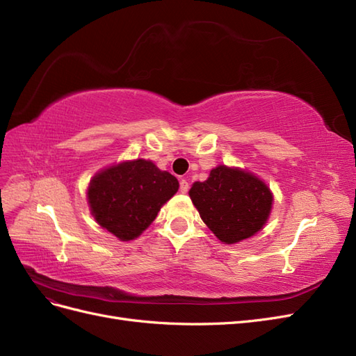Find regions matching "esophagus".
<instances>
[{
	"label": "esophagus",
	"instance_id": "1",
	"mask_svg": "<svg viewBox=\"0 0 356 356\" xmlns=\"http://www.w3.org/2000/svg\"><path fill=\"white\" fill-rule=\"evenodd\" d=\"M188 191H189V183H188V180L181 179V180H180V192H181V193H186Z\"/></svg>",
	"mask_w": 356,
	"mask_h": 356
}]
</instances>
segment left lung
Here are the masks:
<instances>
[{
	"instance_id": "left-lung-1",
	"label": "left lung",
	"mask_w": 356,
	"mask_h": 356,
	"mask_svg": "<svg viewBox=\"0 0 356 356\" xmlns=\"http://www.w3.org/2000/svg\"><path fill=\"white\" fill-rule=\"evenodd\" d=\"M189 197L202 222L225 244L257 234L272 210V192L248 171L219 165L204 181H195Z\"/></svg>"
}]
</instances>
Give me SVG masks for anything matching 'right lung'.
Returning <instances> with one entry per match:
<instances>
[{
  "label": "right lung",
  "instance_id": "add662e5",
  "mask_svg": "<svg viewBox=\"0 0 356 356\" xmlns=\"http://www.w3.org/2000/svg\"><path fill=\"white\" fill-rule=\"evenodd\" d=\"M177 189L173 175L140 158L102 170L90 181L87 200L103 229L121 241H131L155 220Z\"/></svg>",
  "mask_w": 356,
  "mask_h": 356
}]
</instances>
